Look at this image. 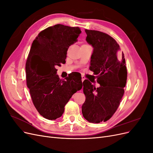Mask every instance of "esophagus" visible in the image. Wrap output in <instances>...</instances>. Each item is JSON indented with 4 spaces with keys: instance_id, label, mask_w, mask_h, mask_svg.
Returning a JSON list of instances; mask_svg holds the SVG:
<instances>
[{
    "instance_id": "obj_1",
    "label": "esophagus",
    "mask_w": 153,
    "mask_h": 153,
    "mask_svg": "<svg viewBox=\"0 0 153 153\" xmlns=\"http://www.w3.org/2000/svg\"><path fill=\"white\" fill-rule=\"evenodd\" d=\"M85 80V76L84 75H82V81L84 82Z\"/></svg>"
}]
</instances>
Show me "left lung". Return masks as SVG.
<instances>
[{
    "label": "left lung",
    "instance_id": "8db88e82",
    "mask_svg": "<svg viewBox=\"0 0 153 153\" xmlns=\"http://www.w3.org/2000/svg\"><path fill=\"white\" fill-rule=\"evenodd\" d=\"M85 32L87 42L94 48L89 69L100 86L96 88L88 80L83 82L85 101L82 112L87 121L100 123L112 117L121 101L127 80L126 61L112 37L98 30Z\"/></svg>",
    "mask_w": 153,
    "mask_h": 153
}]
</instances>
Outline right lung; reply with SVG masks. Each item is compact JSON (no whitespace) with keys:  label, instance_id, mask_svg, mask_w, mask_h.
Here are the masks:
<instances>
[{"label":"right lung","instance_id":"right-lung-1","mask_svg":"<svg viewBox=\"0 0 153 153\" xmlns=\"http://www.w3.org/2000/svg\"><path fill=\"white\" fill-rule=\"evenodd\" d=\"M80 33L78 27L57 24L41 31L32 42L25 64L27 85L36 108L47 119L61 117L69 99L82 87L80 77L71 74L64 80L56 74Z\"/></svg>","mask_w":153,"mask_h":153}]
</instances>
